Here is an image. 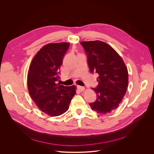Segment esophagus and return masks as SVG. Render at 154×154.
I'll use <instances>...</instances> for the list:
<instances>
[{"label": "esophagus", "instance_id": "obj_1", "mask_svg": "<svg viewBox=\"0 0 154 154\" xmlns=\"http://www.w3.org/2000/svg\"><path fill=\"white\" fill-rule=\"evenodd\" d=\"M77 88L80 91H83L85 90V88L81 86H77Z\"/></svg>", "mask_w": 154, "mask_h": 154}]
</instances>
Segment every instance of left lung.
Masks as SVG:
<instances>
[{"label": "left lung", "mask_w": 154, "mask_h": 154, "mask_svg": "<svg viewBox=\"0 0 154 154\" xmlns=\"http://www.w3.org/2000/svg\"><path fill=\"white\" fill-rule=\"evenodd\" d=\"M88 56L90 71L99 74V85L92 88L97 100L90 105L93 111L106 114L116 109L122 102L128 85L127 68L121 57L101 41L80 42Z\"/></svg>", "instance_id": "left-lung-1"}]
</instances>
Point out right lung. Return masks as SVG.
<instances>
[{
    "label": "right lung",
    "mask_w": 154,
    "mask_h": 154,
    "mask_svg": "<svg viewBox=\"0 0 154 154\" xmlns=\"http://www.w3.org/2000/svg\"><path fill=\"white\" fill-rule=\"evenodd\" d=\"M69 46L68 42L48 44L36 53L30 65L29 93L41 111L51 116L67 112L76 93L74 85L64 86L56 83L63 56Z\"/></svg>",
    "instance_id": "add662e5"
}]
</instances>
